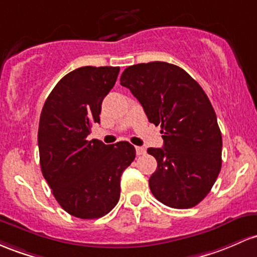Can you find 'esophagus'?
<instances>
[{"mask_svg": "<svg viewBox=\"0 0 257 257\" xmlns=\"http://www.w3.org/2000/svg\"><path fill=\"white\" fill-rule=\"evenodd\" d=\"M135 150H137V155H144V154H145V149L142 148V146H137V148H135Z\"/></svg>", "mask_w": 257, "mask_h": 257, "instance_id": "1", "label": "esophagus"}]
</instances>
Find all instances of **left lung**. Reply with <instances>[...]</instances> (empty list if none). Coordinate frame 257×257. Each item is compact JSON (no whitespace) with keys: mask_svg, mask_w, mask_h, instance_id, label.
<instances>
[{"mask_svg":"<svg viewBox=\"0 0 257 257\" xmlns=\"http://www.w3.org/2000/svg\"><path fill=\"white\" fill-rule=\"evenodd\" d=\"M148 119L161 125L163 146L148 149L157 161L151 193L166 206L190 208L210 193L222 167V135L202 87L178 66L150 62L120 75Z\"/></svg>","mask_w":257,"mask_h":257,"instance_id":"left-lung-1","label":"left lung"}]
</instances>
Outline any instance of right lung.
I'll list each match as a JSON object with an SVG mask.
<instances>
[{
	"label": "right lung",
	"mask_w": 257,
	"mask_h": 257,
	"mask_svg": "<svg viewBox=\"0 0 257 257\" xmlns=\"http://www.w3.org/2000/svg\"><path fill=\"white\" fill-rule=\"evenodd\" d=\"M119 67H80L64 75L42 107L38 144L44 178L69 215L94 219L107 215L120 196V176L135 159L128 142L105 145L86 140L100 123L102 100Z\"/></svg>",
	"instance_id": "obj_1"
}]
</instances>
